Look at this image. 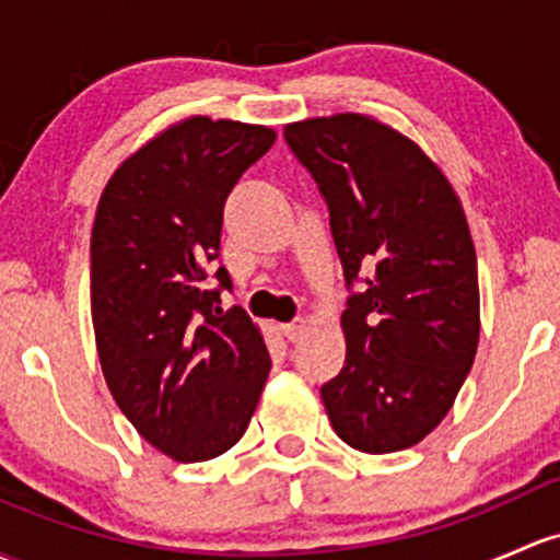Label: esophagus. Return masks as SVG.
I'll use <instances>...</instances> for the list:
<instances>
[{
    "instance_id": "esophagus-1",
    "label": "esophagus",
    "mask_w": 560,
    "mask_h": 560,
    "mask_svg": "<svg viewBox=\"0 0 560 560\" xmlns=\"http://www.w3.org/2000/svg\"><path fill=\"white\" fill-rule=\"evenodd\" d=\"M279 329H281V332H284L290 340H300V338H303V332H305V319L290 322V325H279Z\"/></svg>"
}]
</instances>
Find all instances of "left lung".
Masks as SVG:
<instances>
[{"label":"left lung","mask_w":560,"mask_h":560,"mask_svg":"<svg viewBox=\"0 0 560 560\" xmlns=\"http://www.w3.org/2000/svg\"><path fill=\"white\" fill-rule=\"evenodd\" d=\"M284 139L319 185L346 284L343 370L322 386L335 434L364 453L421 443L453 408L480 338L478 257L438 163L368 115L308 117Z\"/></svg>","instance_id":"left-lung-1"}]
</instances>
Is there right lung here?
Wrapping results in <instances>:
<instances>
[{"label":"right lung","instance_id":"obj_1","mask_svg":"<svg viewBox=\"0 0 560 560\" xmlns=\"http://www.w3.org/2000/svg\"><path fill=\"white\" fill-rule=\"evenodd\" d=\"M276 131L196 115L139 147L109 176L91 233V314L117 408L174 462H206L249 427L270 357L233 305L220 257L222 209Z\"/></svg>","mask_w":560,"mask_h":560}]
</instances>
